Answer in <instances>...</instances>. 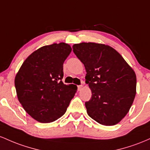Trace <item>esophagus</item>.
Returning <instances> with one entry per match:
<instances>
[{
  "instance_id": "obj_1",
  "label": "esophagus",
  "mask_w": 150,
  "mask_h": 150,
  "mask_svg": "<svg viewBox=\"0 0 150 150\" xmlns=\"http://www.w3.org/2000/svg\"><path fill=\"white\" fill-rule=\"evenodd\" d=\"M82 88H83V86L82 85L78 86V91H81Z\"/></svg>"
}]
</instances>
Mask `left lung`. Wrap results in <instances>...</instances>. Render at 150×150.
<instances>
[{"mask_svg":"<svg viewBox=\"0 0 150 150\" xmlns=\"http://www.w3.org/2000/svg\"><path fill=\"white\" fill-rule=\"evenodd\" d=\"M73 52L86 71V83L92 96L85 103L88 115L103 125H114L127 115L135 97L134 71L108 45L82 42Z\"/></svg>","mask_w":150,"mask_h":150,"instance_id":"8db88e82","label":"left lung"}]
</instances>
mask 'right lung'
<instances>
[{"label": "right lung", "mask_w": 150, "mask_h": 150, "mask_svg": "<svg viewBox=\"0 0 150 150\" xmlns=\"http://www.w3.org/2000/svg\"><path fill=\"white\" fill-rule=\"evenodd\" d=\"M71 52L64 42L42 47L30 55L15 78L17 96L23 108L42 123L57 120L67 111L77 86L62 82L63 64Z\"/></svg>", "instance_id": "obj_1"}]
</instances>
